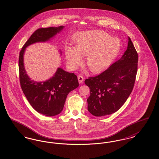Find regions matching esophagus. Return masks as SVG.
Masks as SVG:
<instances>
[{
  "mask_svg": "<svg viewBox=\"0 0 159 159\" xmlns=\"http://www.w3.org/2000/svg\"><path fill=\"white\" fill-rule=\"evenodd\" d=\"M77 78H78V80H79V83H82L83 82V80H84V77H83V76L79 75V76H78Z\"/></svg>",
  "mask_w": 159,
  "mask_h": 159,
  "instance_id": "esophagus-1",
  "label": "esophagus"
}]
</instances>
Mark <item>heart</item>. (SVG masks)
Returning <instances> with one entry per match:
<instances>
[{
    "mask_svg": "<svg viewBox=\"0 0 159 159\" xmlns=\"http://www.w3.org/2000/svg\"><path fill=\"white\" fill-rule=\"evenodd\" d=\"M73 49L67 48L66 58L68 67L75 68L84 57V64L92 73H99L110 66L120 49V43L103 31H89L79 34Z\"/></svg>",
    "mask_w": 159,
    "mask_h": 159,
    "instance_id": "b5f03b06",
    "label": "heart"
}]
</instances>
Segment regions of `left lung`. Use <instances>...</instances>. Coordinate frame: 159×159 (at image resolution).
Here are the masks:
<instances>
[{"instance_id":"8db88e82","label":"left lung","mask_w":159,"mask_h":159,"mask_svg":"<svg viewBox=\"0 0 159 159\" xmlns=\"http://www.w3.org/2000/svg\"><path fill=\"white\" fill-rule=\"evenodd\" d=\"M138 61V53L128 37L127 49L120 60L100 75L85 80L90 89L88 110L92 115L111 114L125 104L134 86Z\"/></svg>"}]
</instances>
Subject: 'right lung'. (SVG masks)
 <instances>
[{
	"mask_svg": "<svg viewBox=\"0 0 159 159\" xmlns=\"http://www.w3.org/2000/svg\"><path fill=\"white\" fill-rule=\"evenodd\" d=\"M64 28L39 29L35 31L23 46L19 56L20 82L23 93L32 107L39 113L46 116H54L62 111L67 95L79 86L77 77L61 68H58L51 79L38 82L31 80L25 70L23 56L25 48L36 42L48 41Z\"/></svg>",
	"mask_w": 159,
	"mask_h": 159,
	"instance_id": "add662e5",
	"label": "right lung"
}]
</instances>
